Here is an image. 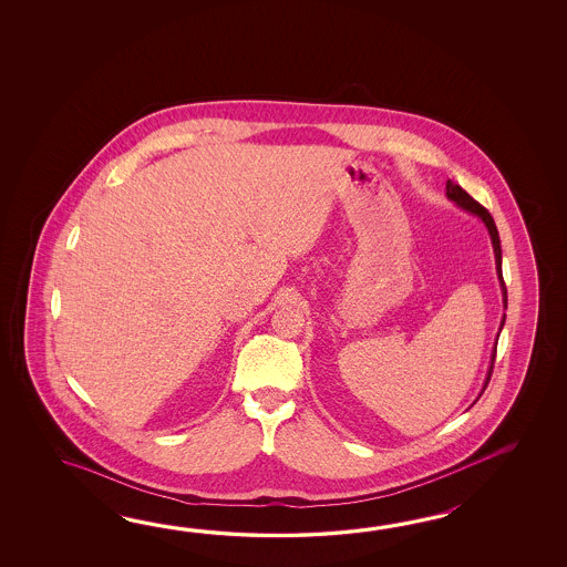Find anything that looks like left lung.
Returning <instances> with one entry per match:
<instances>
[{
	"instance_id": "left-lung-1",
	"label": "left lung",
	"mask_w": 567,
	"mask_h": 567,
	"mask_svg": "<svg viewBox=\"0 0 567 567\" xmlns=\"http://www.w3.org/2000/svg\"><path fill=\"white\" fill-rule=\"evenodd\" d=\"M446 194L447 198H452L456 205L462 206V208H466V210L472 213V215L481 217L482 220H484V225L488 227L491 239H493L494 257H496V271H498V279H501V284H503V296H505L506 306L505 279H503V264H501V261H503V254H501V239H498V230H496V225H494V218L491 217V213H488V210H486V208H484L481 203H476V200L472 198L471 194L466 193L464 188H460L458 184H454V182L447 181ZM503 324H505V318H503ZM494 359H496V349H494L493 364H491V371H488V377H486L484 389H486L488 381H491V377H493Z\"/></svg>"
}]
</instances>
